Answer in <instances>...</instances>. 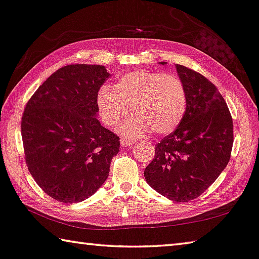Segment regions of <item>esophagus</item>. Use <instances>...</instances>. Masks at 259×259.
<instances>
[{"label": "esophagus", "instance_id": "esophagus-1", "mask_svg": "<svg viewBox=\"0 0 259 259\" xmlns=\"http://www.w3.org/2000/svg\"><path fill=\"white\" fill-rule=\"evenodd\" d=\"M135 143H136V140H134V139H129V138L121 139V146H123V147H129L131 145H134Z\"/></svg>", "mask_w": 259, "mask_h": 259}]
</instances>
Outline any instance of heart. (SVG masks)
I'll return each mask as SVG.
<instances>
[{
    "label": "heart",
    "mask_w": 259,
    "mask_h": 259,
    "mask_svg": "<svg viewBox=\"0 0 259 259\" xmlns=\"http://www.w3.org/2000/svg\"><path fill=\"white\" fill-rule=\"evenodd\" d=\"M97 106L108 128L119 124L130 107L135 115L121 128L128 137L150 130L164 136L176 130L185 116L187 93L183 81L174 74L137 69L117 77L113 88H100Z\"/></svg>",
    "instance_id": "b5f03b06"
}]
</instances>
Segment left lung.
<instances>
[{"label":"left lung","instance_id":"8db88e82","mask_svg":"<svg viewBox=\"0 0 259 259\" xmlns=\"http://www.w3.org/2000/svg\"><path fill=\"white\" fill-rule=\"evenodd\" d=\"M176 68L187 93L185 116L174 133L156 144L144 176L165 198L188 202L202 194L229 163L233 120L213 83L183 65Z\"/></svg>","mask_w":259,"mask_h":259}]
</instances>
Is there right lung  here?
Listing matches in <instances>:
<instances>
[{
  "mask_svg": "<svg viewBox=\"0 0 259 259\" xmlns=\"http://www.w3.org/2000/svg\"><path fill=\"white\" fill-rule=\"evenodd\" d=\"M109 74L100 65H67L42 83L25 106V161L43 192L76 203L106 181L120 138L100 124L97 95Z\"/></svg>",
  "mask_w": 259,
  "mask_h": 259,
  "instance_id": "obj_1",
  "label": "right lung"
}]
</instances>
